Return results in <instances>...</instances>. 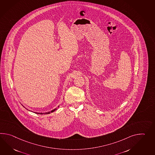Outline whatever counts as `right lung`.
<instances>
[{"label":"right lung","instance_id":"obj_1","mask_svg":"<svg viewBox=\"0 0 155 155\" xmlns=\"http://www.w3.org/2000/svg\"><path fill=\"white\" fill-rule=\"evenodd\" d=\"M56 110V109H54V110H51V112H54V110ZM50 113H51V112H45V113H44V114H50ZM41 114H42V113H41Z\"/></svg>","mask_w":155,"mask_h":155}]
</instances>
